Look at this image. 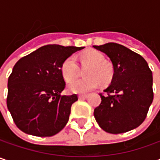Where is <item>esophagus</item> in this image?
Listing matches in <instances>:
<instances>
[{
	"instance_id": "obj_1",
	"label": "esophagus",
	"mask_w": 160,
	"mask_h": 160,
	"mask_svg": "<svg viewBox=\"0 0 160 160\" xmlns=\"http://www.w3.org/2000/svg\"><path fill=\"white\" fill-rule=\"evenodd\" d=\"M88 97L87 94H80V95H78V98L80 99V100H83V99H86Z\"/></svg>"
}]
</instances>
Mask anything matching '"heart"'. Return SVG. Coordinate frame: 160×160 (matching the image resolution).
<instances>
[{"label":"heart","mask_w":160,"mask_h":160,"mask_svg":"<svg viewBox=\"0 0 160 160\" xmlns=\"http://www.w3.org/2000/svg\"><path fill=\"white\" fill-rule=\"evenodd\" d=\"M81 64L88 67L84 76L86 78L74 79L68 84V90L72 93H85L95 89L99 83L107 85L114 75L112 65L104 60L103 54L97 51H87L80 56ZM61 74L66 81H69L77 75V65L73 57H68L61 65Z\"/></svg>","instance_id":"obj_1"}]
</instances>
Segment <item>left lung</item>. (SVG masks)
I'll return each instance as SVG.
<instances>
[{
  "label": "left lung",
  "mask_w": 160,
  "mask_h": 160,
  "mask_svg": "<svg viewBox=\"0 0 160 160\" xmlns=\"http://www.w3.org/2000/svg\"><path fill=\"white\" fill-rule=\"evenodd\" d=\"M94 49L105 53L113 65L110 85L101 93L94 109L99 126L109 133H122L138 127L146 118L153 101L152 72L138 53L118 43L108 42Z\"/></svg>",
  "instance_id": "8db88e82"
}]
</instances>
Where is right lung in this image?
Masks as SVG:
<instances>
[{
	"label": "right lung",
	"mask_w": 160,
	"mask_h": 160,
	"mask_svg": "<svg viewBox=\"0 0 160 160\" xmlns=\"http://www.w3.org/2000/svg\"><path fill=\"white\" fill-rule=\"evenodd\" d=\"M83 47L49 44L21 58L8 79L7 107L21 131L39 137L60 132L77 94L60 95L66 83L61 65Z\"/></svg>",
	"instance_id": "add662e5"
}]
</instances>
